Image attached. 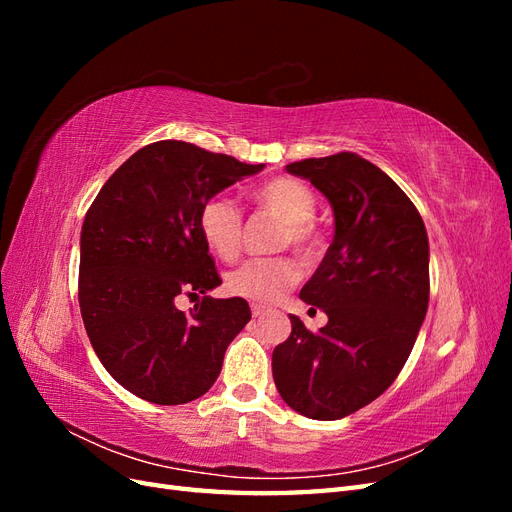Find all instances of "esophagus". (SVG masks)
I'll list each match as a JSON object with an SVG mask.
<instances>
[{
	"label": "esophagus",
	"mask_w": 512,
	"mask_h": 512,
	"mask_svg": "<svg viewBox=\"0 0 512 512\" xmlns=\"http://www.w3.org/2000/svg\"><path fill=\"white\" fill-rule=\"evenodd\" d=\"M252 316H254V318H260V316H265V305H258V303H252Z\"/></svg>",
	"instance_id": "esophagus-1"
}]
</instances>
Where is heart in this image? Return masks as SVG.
<instances>
[{"instance_id":"1","label":"heart","mask_w":512,"mask_h":512,"mask_svg":"<svg viewBox=\"0 0 512 512\" xmlns=\"http://www.w3.org/2000/svg\"><path fill=\"white\" fill-rule=\"evenodd\" d=\"M256 203L282 220L277 250H290L303 262H314L322 250V237L314 224L316 196L305 183L290 177H275L262 183L254 194ZM198 228L209 250L222 260H235L241 252L243 218L228 198L215 196L203 205ZM297 262L286 256L245 260L226 275V290L232 297L252 303H275L299 282Z\"/></svg>"}]
</instances>
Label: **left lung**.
Listing matches in <instances>:
<instances>
[{
	"instance_id": "8db88e82",
	"label": "left lung",
	"mask_w": 512,
	"mask_h": 512,
	"mask_svg": "<svg viewBox=\"0 0 512 512\" xmlns=\"http://www.w3.org/2000/svg\"><path fill=\"white\" fill-rule=\"evenodd\" d=\"M286 170L327 196L335 237L299 294L329 322L312 333L290 316L273 380L292 410L335 421L380 397L408 361L429 305L427 230L404 190L356 153Z\"/></svg>"
}]
</instances>
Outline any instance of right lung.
Wrapping results in <instances>:
<instances>
[{"label": "right lung", "mask_w": 512, "mask_h": 512, "mask_svg": "<svg viewBox=\"0 0 512 512\" xmlns=\"http://www.w3.org/2000/svg\"><path fill=\"white\" fill-rule=\"evenodd\" d=\"M262 168L158 141L123 162L91 203L81 230V314L100 363L136 397L179 406L205 395L228 344L250 322L245 299L207 294L222 280L198 215ZM179 293L199 301L190 313L176 309Z\"/></svg>", "instance_id": "add662e5"}]
</instances>
